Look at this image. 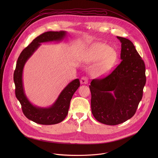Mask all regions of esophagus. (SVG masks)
I'll list each match as a JSON object with an SVG mask.
<instances>
[{"label":"esophagus","mask_w":158,"mask_h":158,"mask_svg":"<svg viewBox=\"0 0 158 158\" xmlns=\"http://www.w3.org/2000/svg\"><path fill=\"white\" fill-rule=\"evenodd\" d=\"M80 82L81 84H87L88 83V79L86 77H82L81 79Z\"/></svg>","instance_id":"esophagus-1"}]
</instances>
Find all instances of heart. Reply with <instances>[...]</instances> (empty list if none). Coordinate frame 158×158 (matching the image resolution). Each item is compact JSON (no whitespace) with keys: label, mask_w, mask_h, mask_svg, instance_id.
Masks as SVG:
<instances>
[{"label":"heart","mask_w":158,"mask_h":158,"mask_svg":"<svg viewBox=\"0 0 158 158\" xmlns=\"http://www.w3.org/2000/svg\"><path fill=\"white\" fill-rule=\"evenodd\" d=\"M117 58L116 52L107 45L100 44L90 51L85 57L87 62L98 63L94 69V73L98 76H102L109 72Z\"/></svg>","instance_id":"b5f03b06"}]
</instances>
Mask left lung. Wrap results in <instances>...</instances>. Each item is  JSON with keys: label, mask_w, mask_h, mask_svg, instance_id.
I'll use <instances>...</instances> for the list:
<instances>
[{"label": "left lung", "mask_w": 158, "mask_h": 158, "mask_svg": "<svg viewBox=\"0 0 158 158\" xmlns=\"http://www.w3.org/2000/svg\"><path fill=\"white\" fill-rule=\"evenodd\" d=\"M121 43V62L109 76L93 79L89 85L91 110L95 119L110 126L121 124L136 113L145 85V64L129 39Z\"/></svg>", "instance_id": "obj_1"}]
</instances>
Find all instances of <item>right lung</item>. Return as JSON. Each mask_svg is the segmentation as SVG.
<instances>
[{
    "label": "right lung",
    "mask_w": 158,
    "mask_h": 158,
    "mask_svg": "<svg viewBox=\"0 0 158 158\" xmlns=\"http://www.w3.org/2000/svg\"><path fill=\"white\" fill-rule=\"evenodd\" d=\"M67 35V32L49 31L34 39L20 53L14 73L15 85V96L20 102L24 114L33 122L43 125L56 124L62 122L67 116L73 94L80 86L79 79H76L62 90L54 103L49 107H40L33 105L27 98L23 84V69L27 60L39 48L40 44L47 42L60 41Z\"/></svg>",
    "instance_id": "right-lung-1"
}]
</instances>
